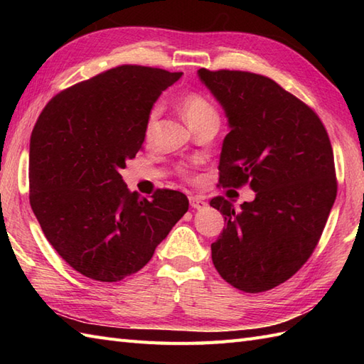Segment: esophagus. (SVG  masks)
Returning a JSON list of instances; mask_svg holds the SVG:
<instances>
[{"mask_svg":"<svg viewBox=\"0 0 364 364\" xmlns=\"http://www.w3.org/2000/svg\"><path fill=\"white\" fill-rule=\"evenodd\" d=\"M189 203L192 208H194V210H200V208H205L208 205L202 197H194V196L189 197Z\"/></svg>","mask_w":364,"mask_h":364,"instance_id":"esophagus-1","label":"esophagus"}]
</instances>
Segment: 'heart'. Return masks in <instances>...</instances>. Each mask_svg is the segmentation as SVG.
I'll list each match as a JSON object with an SVG mask.
<instances>
[{"label": "heart", "mask_w": 364, "mask_h": 364, "mask_svg": "<svg viewBox=\"0 0 364 364\" xmlns=\"http://www.w3.org/2000/svg\"><path fill=\"white\" fill-rule=\"evenodd\" d=\"M180 105H181V111L184 114V119H186L188 125L191 128L203 122L219 120L218 109L213 106L210 100H208L205 95L198 94V92H189V94L183 95ZM161 111H162L161 105H154L151 106L149 114H146L145 127H144V136L146 141H151L154 129H156V125H158Z\"/></svg>", "instance_id": "1"}]
</instances>
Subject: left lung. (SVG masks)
<instances>
[{"mask_svg":"<svg viewBox=\"0 0 364 364\" xmlns=\"http://www.w3.org/2000/svg\"><path fill=\"white\" fill-rule=\"evenodd\" d=\"M228 119L219 183H249L253 202L241 210L223 197L211 206L225 218L211 244L214 267L244 292H262L291 278L311 257L336 198L335 161L318 115L266 76L200 68Z\"/></svg>","mask_w":364,"mask_h":364,"instance_id":"obj_1","label":"left lung"}]
</instances>
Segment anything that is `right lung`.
Masks as SVG:
<instances>
[{
    "label": "right lung",
    "instance_id": "obj_1",
    "mask_svg": "<svg viewBox=\"0 0 364 364\" xmlns=\"http://www.w3.org/2000/svg\"><path fill=\"white\" fill-rule=\"evenodd\" d=\"M181 72L120 65L68 87L38 115L29 144V202L75 270L120 282L141 270L189 208L178 191L149 200L120 170L145 141L146 114Z\"/></svg>",
    "mask_w": 364,
    "mask_h": 364
}]
</instances>
